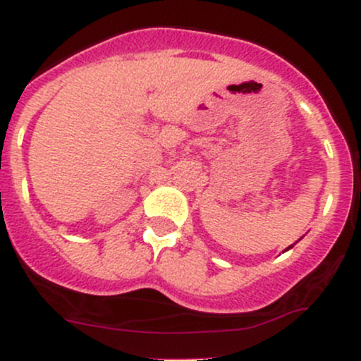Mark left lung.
Masks as SVG:
<instances>
[{
  "mask_svg": "<svg viewBox=\"0 0 361 361\" xmlns=\"http://www.w3.org/2000/svg\"><path fill=\"white\" fill-rule=\"evenodd\" d=\"M290 247H293V246H288V247H287V250H285V251H288V250H290Z\"/></svg>",
  "mask_w": 361,
  "mask_h": 361,
  "instance_id": "1",
  "label": "left lung"
}]
</instances>
